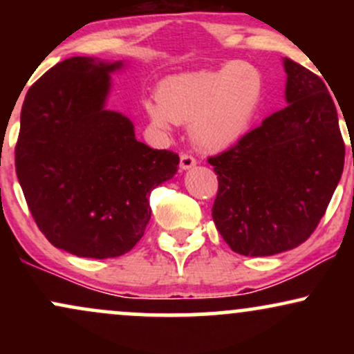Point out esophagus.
<instances>
[{
	"label": "esophagus",
	"instance_id": "esophagus-1",
	"mask_svg": "<svg viewBox=\"0 0 354 354\" xmlns=\"http://www.w3.org/2000/svg\"><path fill=\"white\" fill-rule=\"evenodd\" d=\"M180 166L181 169H191L193 166H196V160H194L193 156H189V154H181L180 156Z\"/></svg>",
	"mask_w": 354,
	"mask_h": 354
}]
</instances>
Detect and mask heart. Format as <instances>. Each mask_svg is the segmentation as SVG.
<instances>
[{"mask_svg":"<svg viewBox=\"0 0 354 354\" xmlns=\"http://www.w3.org/2000/svg\"><path fill=\"white\" fill-rule=\"evenodd\" d=\"M263 96L261 71L246 61H230L216 70L169 76L161 81L156 98L145 100L143 108L160 129L189 123L193 145L216 153L250 131Z\"/></svg>","mask_w":354,"mask_h":354,"instance_id":"b5f03b06","label":"heart"}]
</instances>
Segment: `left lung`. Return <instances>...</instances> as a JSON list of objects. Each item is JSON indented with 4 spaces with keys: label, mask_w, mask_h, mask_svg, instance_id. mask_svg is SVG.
<instances>
[{
    "label": "left lung",
    "mask_w": 354,
    "mask_h": 354,
    "mask_svg": "<svg viewBox=\"0 0 354 354\" xmlns=\"http://www.w3.org/2000/svg\"><path fill=\"white\" fill-rule=\"evenodd\" d=\"M288 106L209 158L218 174L213 221L234 253L271 256L306 241L341 180L338 111L319 76L290 58Z\"/></svg>",
    "instance_id": "left-lung-1"
}]
</instances>
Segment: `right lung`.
<instances>
[{
  "label": "right lung",
  "mask_w": 354,
  "mask_h": 354,
  "mask_svg": "<svg viewBox=\"0 0 354 354\" xmlns=\"http://www.w3.org/2000/svg\"><path fill=\"white\" fill-rule=\"evenodd\" d=\"M124 61L73 56L28 89L16 174L36 225L53 246L80 258H116L143 236L149 194L180 158L136 140L135 124L106 108Z\"/></svg>",
  "instance_id": "1"
}]
</instances>
